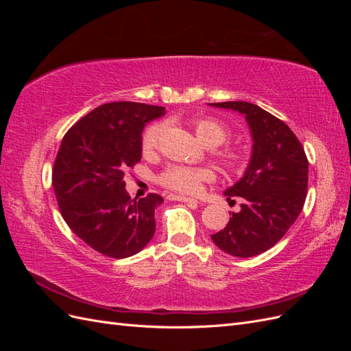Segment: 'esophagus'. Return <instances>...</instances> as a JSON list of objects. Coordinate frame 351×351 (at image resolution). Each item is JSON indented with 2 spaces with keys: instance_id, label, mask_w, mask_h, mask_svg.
Returning a JSON list of instances; mask_svg holds the SVG:
<instances>
[{
  "instance_id": "1",
  "label": "esophagus",
  "mask_w": 351,
  "mask_h": 351,
  "mask_svg": "<svg viewBox=\"0 0 351 351\" xmlns=\"http://www.w3.org/2000/svg\"><path fill=\"white\" fill-rule=\"evenodd\" d=\"M168 199L169 200H178V202H184V204H193V205H197L199 202L193 197H186V196H182V195H168Z\"/></svg>"
}]
</instances>
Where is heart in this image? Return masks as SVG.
I'll use <instances>...</instances> for the list:
<instances>
[{
    "label": "heart",
    "mask_w": 351,
    "mask_h": 351,
    "mask_svg": "<svg viewBox=\"0 0 351 351\" xmlns=\"http://www.w3.org/2000/svg\"><path fill=\"white\" fill-rule=\"evenodd\" d=\"M192 127L195 130V134L197 136V139L208 147L221 146L230 136L228 127L224 123L218 121L217 119H212V117H196V119L192 120ZM161 134L162 124L156 123L147 127L142 137V149L145 154H151L156 149L159 139H161ZM221 156L224 158V161H227L230 165H236L237 162V158L232 152H222ZM210 178L212 173L209 169L189 168L180 165L168 167L161 174V177H159V180H161V183L165 187L187 195H193L199 192L202 182H206V180Z\"/></svg>",
    "instance_id": "1"
}]
</instances>
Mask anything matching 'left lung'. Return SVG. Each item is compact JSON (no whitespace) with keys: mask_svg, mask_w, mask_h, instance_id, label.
<instances>
[{"mask_svg":"<svg viewBox=\"0 0 351 351\" xmlns=\"http://www.w3.org/2000/svg\"><path fill=\"white\" fill-rule=\"evenodd\" d=\"M209 105L244 115L252 136L243 177L224 190L228 199L243 197V204L239 212H230L227 227L210 239L231 256H256L278 243L300 215L309 162L290 127L258 105L246 101Z\"/></svg>","mask_w":351,"mask_h":351,"instance_id":"8db88e82","label":"left lung"}]
</instances>
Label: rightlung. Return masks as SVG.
<instances>
[{
    "label": "right lung",
    "mask_w": 351,
    "mask_h": 351,
    "mask_svg": "<svg viewBox=\"0 0 351 351\" xmlns=\"http://www.w3.org/2000/svg\"><path fill=\"white\" fill-rule=\"evenodd\" d=\"M165 112L139 102L104 104L62 137L52 169L60 212L74 234L105 256H133L155 234V208L164 199H132L124 176L141 161L145 125Z\"/></svg>",
    "instance_id": "add662e5"
}]
</instances>
